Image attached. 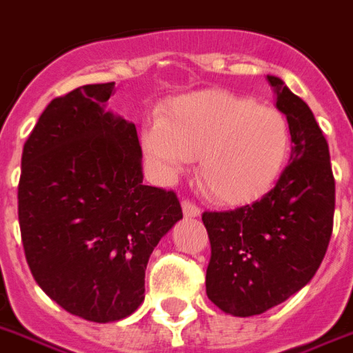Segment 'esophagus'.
<instances>
[{
	"label": "esophagus",
	"instance_id": "34e87169",
	"mask_svg": "<svg viewBox=\"0 0 353 353\" xmlns=\"http://www.w3.org/2000/svg\"><path fill=\"white\" fill-rule=\"evenodd\" d=\"M183 206V214H185L186 217H199L201 216V208L196 205V203L188 201V199H185V201L181 203Z\"/></svg>",
	"mask_w": 353,
	"mask_h": 353
}]
</instances>
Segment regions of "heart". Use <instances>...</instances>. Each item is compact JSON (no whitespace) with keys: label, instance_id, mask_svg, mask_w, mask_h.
<instances>
[{"label":"heart","instance_id":"obj_1","mask_svg":"<svg viewBox=\"0 0 353 353\" xmlns=\"http://www.w3.org/2000/svg\"><path fill=\"white\" fill-rule=\"evenodd\" d=\"M143 148L163 174L197 159L206 196L241 205L276 183L290 152V127L279 110L250 97L203 90L177 97L161 119L148 123Z\"/></svg>","mask_w":353,"mask_h":353}]
</instances>
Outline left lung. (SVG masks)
<instances>
[{"mask_svg":"<svg viewBox=\"0 0 353 353\" xmlns=\"http://www.w3.org/2000/svg\"><path fill=\"white\" fill-rule=\"evenodd\" d=\"M266 77L290 127V163L256 203L203 214L212 248L206 296L236 317L259 316L308 285L334 226L335 181L323 130L283 79Z\"/></svg>","mask_w":353,"mask_h":353,"instance_id":"obj_1","label":"left lung"}]
</instances>
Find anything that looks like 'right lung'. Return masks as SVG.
Segmentation results:
<instances>
[{
    "label": "right lung",
    "instance_id": "obj_1",
    "mask_svg": "<svg viewBox=\"0 0 353 353\" xmlns=\"http://www.w3.org/2000/svg\"><path fill=\"white\" fill-rule=\"evenodd\" d=\"M114 83L56 97L21 156L18 216L41 290L94 323L128 317L145 299L148 257L183 217L172 190L143 185L136 125L105 110Z\"/></svg>",
    "mask_w": 353,
    "mask_h": 353
}]
</instances>
